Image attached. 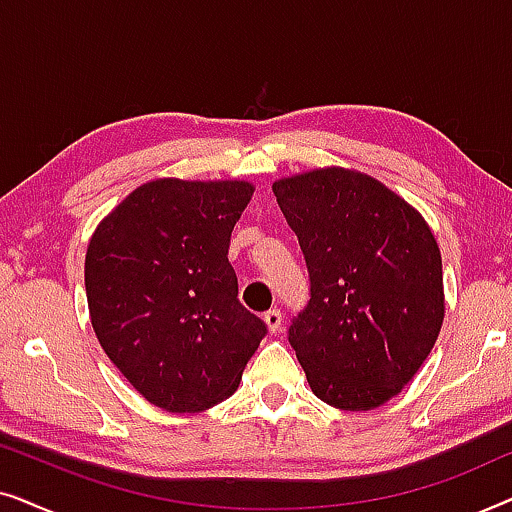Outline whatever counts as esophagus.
<instances>
[{
	"label": "esophagus",
	"mask_w": 512,
	"mask_h": 512,
	"mask_svg": "<svg viewBox=\"0 0 512 512\" xmlns=\"http://www.w3.org/2000/svg\"><path fill=\"white\" fill-rule=\"evenodd\" d=\"M265 324H268V331L270 333H277L279 328H282V312L279 310H270V312H265Z\"/></svg>",
	"instance_id": "34e87169"
}]
</instances>
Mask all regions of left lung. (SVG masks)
Masks as SVG:
<instances>
[{
    "label": "left lung",
    "mask_w": 512,
    "mask_h": 512,
    "mask_svg": "<svg viewBox=\"0 0 512 512\" xmlns=\"http://www.w3.org/2000/svg\"><path fill=\"white\" fill-rule=\"evenodd\" d=\"M310 270L289 342L314 396L366 412L398 396L445 319L443 261L424 216L370 174L317 167L272 184Z\"/></svg>",
    "instance_id": "left-lung-1"
}]
</instances>
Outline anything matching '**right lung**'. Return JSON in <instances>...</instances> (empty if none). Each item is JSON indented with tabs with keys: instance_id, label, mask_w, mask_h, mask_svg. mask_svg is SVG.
Instances as JSON below:
<instances>
[{
	"instance_id": "1",
	"label": "right lung",
	"mask_w": 512,
	"mask_h": 512,
	"mask_svg": "<svg viewBox=\"0 0 512 512\" xmlns=\"http://www.w3.org/2000/svg\"><path fill=\"white\" fill-rule=\"evenodd\" d=\"M244 179L146 181L100 221L86 251L90 324L121 375L167 412L237 391L265 324L237 300L230 233Z\"/></svg>"
}]
</instances>
